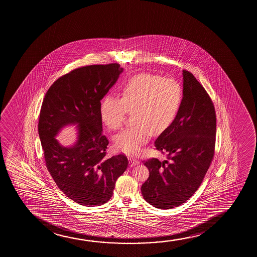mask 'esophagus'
<instances>
[{
	"label": "esophagus",
	"mask_w": 257,
	"mask_h": 257,
	"mask_svg": "<svg viewBox=\"0 0 257 257\" xmlns=\"http://www.w3.org/2000/svg\"><path fill=\"white\" fill-rule=\"evenodd\" d=\"M129 160H130L131 166H135L139 164V161L134 156H132V155L129 156Z\"/></svg>",
	"instance_id": "esophagus-1"
}]
</instances>
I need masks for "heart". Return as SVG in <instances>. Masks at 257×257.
I'll return each mask as SVG.
<instances>
[{
  "label": "heart",
  "instance_id": "b5f03b06",
  "mask_svg": "<svg viewBox=\"0 0 257 257\" xmlns=\"http://www.w3.org/2000/svg\"><path fill=\"white\" fill-rule=\"evenodd\" d=\"M184 90L179 81L160 74L142 73L128 79L121 98L107 95L99 105V116L109 130H118L133 112L134 123L114 137L115 148L135 154L152 134H161L176 121L183 107Z\"/></svg>",
  "mask_w": 257,
  "mask_h": 257
}]
</instances>
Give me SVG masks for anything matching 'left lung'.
<instances>
[{
	"mask_svg": "<svg viewBox=\"0 0 257 257\" xmlns=\"http://www.w3.org/2000/svg\"><path fill=\"white\" fill-rule=\"evenodd\" d=\"M184 100L176 121L155 141L166 155L145 161L149 177L142 184L145 200L160 209L185 203L199 188L214 156L216 112L210 95L193 74L183 71Z\"/></svg>",
	"mask_w": 257,
	"mask_h": 257,
	"instance_id": "obj_1",
	"label": "left lung"
}]
</instances>
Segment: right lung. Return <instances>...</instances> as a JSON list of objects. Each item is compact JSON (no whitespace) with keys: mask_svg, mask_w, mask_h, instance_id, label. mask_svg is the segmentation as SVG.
Instances as JSON below:
<instances>
[{"mask_svg":"<svg viewBox=\"0 0 257 257\" xmlns=\"http://www.w3.org/2000/svg\"><path fill=\"white\" fill-rule=\"evenodd\" d=\"M122 72L117 63L78 67L58 78L43 100L39 134L46 168L59 189L81 205L107 203L128 166L123 154L106 157L109 141L99 116L101 100ZM68 123H78L79 140L73 148L54 138Z\"/></svg>","mask_w":257,"mask_h":257,"instance_id":"1","label":"right lung"}]
</instances>
